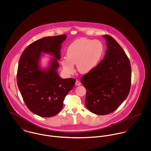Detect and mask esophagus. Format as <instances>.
Returning <instances> with one entry per match:
<instances>
[{
    "mask_svg": "<svg viewBox=\"0 0 151 151\" xmlns=\"http://www.w3.org/2000/svg\"><path fill=\"white\" fill-rule=\"evenodd\" d=\"M76 86H80V85H81V83H80V81H78V80H77V81H76Z\"/></svg>",
    "mask_w": 151,
    "mask_h": 151,
    "instance_id": "34e87169",
    "label": "esophagus"
}]
</instances>
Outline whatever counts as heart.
<instances>
[{
	"label": "heart",
	"instance_id": "1",
	"mask_svg": "<svg viewBox=\"0 0 151 151\" xmlns=\"http://www.w3.org/2000/svg\"><path fill=\"white\" fill-rule=\"evenodd\" d=\"M105 48L99 40L80 38L71 43L67 49V57L62 60L63 69L68 74L74 72V65L78 71L86 74L95 68L101 62Z\"/></svg>",
	"mask_w": 151,
	"mask_h": 151
}]
</instances>
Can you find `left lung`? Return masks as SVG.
<instances>
[{
    "instance_id": "8db88e82",
    "label": "left lung",
    "mask_w": 151,
    "mask_h": 151,
    "mask_svg": "<svg viewBox=\"0 0 151 151\" xmlns=\"http://www.w3.org/2000/svg\"><path fill=\"white\" fill-rule=\"evenodd\" d=\"M107 49L104 59L81 82L86 89V105L92 113L105 115L116 110L129 94L131 68L120 45L111 36L103 35Z\"/></svg>"
}]
</instances>
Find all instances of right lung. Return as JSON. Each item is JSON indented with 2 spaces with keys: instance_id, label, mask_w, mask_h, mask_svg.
Segmentation results:
<instances>
[{
  "instance_id": "add662e5",
  "label": "right lung",
  "mask_w": 151,
  "mask_h": 151,
  "mask_svg": "<svg viewBox=\"0 0 151 151\" xmlns=\"http://www.w3.org/2000/svg\"><path fill=\"white\" fill-rule=\"evenodd\" d=\"M66 38L65 34L38 40L24 49L19 60L17 83L22 99L30 111L42 117L56 115L75 85V79L62 78L58 73L61 45ZM42 52L54 58L45 69L39 65Z\"/></svg>"
}]
</instances>
